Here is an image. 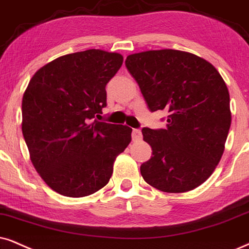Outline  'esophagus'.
<instances>
[{"label": "esophagus", "mask_w": 249, "mask_h": 249, "mask_svg": "<svg viewBox=\"0 0 249 249\" xmlns=\"http://www.w3.org/2000/svg\"><path fill=\"white\" fill-rule=\"evenodd\" d=\"M132 139H133V141H139L142 139V133H141L139 128H134V130L132 131Z\"/></svg>", "instance_id": "esophagus-1"}]
</instances>
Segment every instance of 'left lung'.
<instances>
[{
  "instance_id": "obj_1",
  "label": "left lung",
  "mask_w": 249,
  "mask_h": 249,
  "mask_svg": "<svg viewBox=\"0 0 249 249\" xmlns=\"http://www.w3.org/2000/svg\"><path fill=\"white\" fill-rule=\"evenodd\" d=\"M125 65L148 109L169 112L166 128H142L153 149L140 166L144 181L166 193L200 186L221 161L231 125L222 75L206 59L175 49L128 55Z\"/></svg>"
}]
</instances>
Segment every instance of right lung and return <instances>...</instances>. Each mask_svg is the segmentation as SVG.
Returning a JSON list of instances; mask_svg holds the SVG:
<instances>
[{
	"instance_id": "right-lung-1",
	"label": "right lung",
	"mask_w": 249,
	"mask_h": 249,
	"mask_svg": "<svg viewBox=\"0 0 249 249\" xmlns=\"http://www.w3.org/2000/svg\"><path fill=\"white\" fill-rule=\"evenodd\" d=\"M122 64L121 54L101 49L68 54L39 69L25 90L21 131L31 161L64 196L105 187L131 142V127L95 119L107 106L106 85Z\"/></svg>"
}]
</instances>
